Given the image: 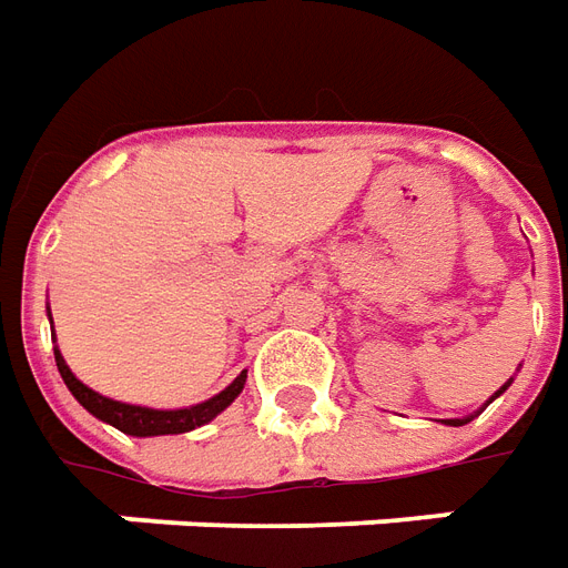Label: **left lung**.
<instances>
[{
    "label": "left lung",
    "mask_w": 568,
    "mask_h": 568,
    "mask_svg": "<svg viewBox=\"0 0 568 568\" xmlns=\"http://www.w3.org/2000/svg\"><path fill=\"white\" fill-rule=\"evenodd\" d=\"M500 392H506V386H503ZM500 392H497V395H500ZM464 422H470V419H449V425H464Z\"/></svg>",
    "instance_id": "obj_1"
}]
</instances>
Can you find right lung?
<instances>
[{
    "mask_svg": "<svg viewBox=\"0 0 568 568\" xmlns=\"http://www.w3.org/2000/svg\"><path fill=\"white\" fill-rule=\"evenodd\" d=\"M53 353H57L59 374H62V381H65V386L71 389V395H74L92 416H98L101 422H110L113 428H119L122 434H131V437L185 434V430L191 428H200V425H206L209 419H215L224 407H230L233 398L242 392V386H245V371H242L236 381L230 383L227 389L219 392L215 398L203 400V404H194V407H185V410H149V407H134V404H122V400L98 395L95 389H89L87 383L77 381L59 349H53Z\"/></svg>",
    "mask_w": 568,
    "mask_h": 568,
    "instance_id": "1",
    "label": "right lung"
}]
</instances>
